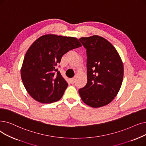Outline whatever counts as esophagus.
<instances>
[{
	"instance_id": "1",
	"label": "esophagus",
	"mask_w": 146,
	"mask_h": 146,
	"mask_svg": "<svg viewBox=\"0 0 146 146\" xmlns=\"http://www.w3.org/2000/svg\"><path fill=\"white\" fill-rule=\"evenodd\" d=\"M70 83L72 84H73L74 82H75V79H74V78H72V79H70Z\"/></svg>"
}]
</instances>
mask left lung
Here are the masks:
<instances>
[{"label": "left lung", "mask_w": 146, "mask_h": 146, "mask_svg": "<svg viewBox=\"0 0 146 146\" xmlns=\"http://www.w3.org/2000/svg\"><path fill=\"white\" fill-rule=\"evenodd\" d=\"M86 49L87 84L79 89L82 101L94 108L109 104L122 85L123 66L111 44L104 38L94 35L79 39Z\"/></svg>", "instance_id": "8db88e82"}]
</instances>
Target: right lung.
Here are the masks:
<instances>
[{
	"mask_svg": "<svg viewBox=\"0 0 146 146\" xmlns=\"http://www.w3.org/2000/svg\"><path fill=\"white\" fill-rule=\"evenodd\" d=\"M80 46L75 37L47 35L38 38L27 51L21 70L23 84L31 97L42 103L62 97L68 84L56 66L63 55Z\"/></svg>",
	"mask_w": 146,
	"mask_h": 146,
	"instance_id": "obj_1",
	"label": "right lung"
}]
</instances>
